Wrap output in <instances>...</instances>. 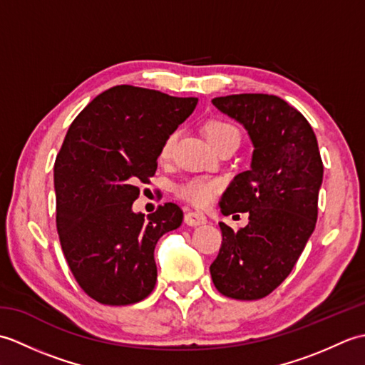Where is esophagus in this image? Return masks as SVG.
<instances>
[{
    "label": "esophagus",
    "mask_w": 365,
    "mask_h": 365,
    "mask_svg": "<svg viewBox=\"0 0 365 365\" xmlns=\"http://www.w3.org/2000/svg\"><path fill=\"white\" fill-rule=\"evenodd\" d=\"M185 222H187L188 226H200V224L207 222V218L205 215L200 212H188L185 215Z\"/></svg>",
    "instance_id": "obj_1"
}]
</instances>
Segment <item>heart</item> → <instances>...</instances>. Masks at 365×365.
I'll use <instances>...</instances> for the list:
<instances>
[{"label": "heart", "mask_w": 365, "mask_h": 365, "mask_svg": "<svg viewBox=\"0 0 365 365\" xmlns=\"http://www.w3.org/2000/svg\"><path fill=\"white\" fill-rule=\"evenodd\" d=\"M205 136L215 149L226 145L229 143L240 144V131L230 122L222 119H210L204 125ZM177 133H169L160 147V158L168 160L173 153ZM220 190V182L210 180V178H190L177 187V195L182 199L188 200L192 205L202 207L210 202L213 195Z\"/></svg>", "instance_id": "obj_1"}]
</instances>
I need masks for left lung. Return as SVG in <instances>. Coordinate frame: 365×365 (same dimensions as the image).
Here are the masks:
<instances>
[{
  "mask_svg": "<svg viewBox=\"0 0 365 365\" xmlns=\"http://www.w3.org/2000/svg\"><path fill=\"white\" fill-rule=\"evenodd\" d=\"M212 103L246 128L254 152L221 197L224 216L250 212L240 230L220 222L222 243L210 265L220 293L260 299L281 285L312 235L323 163L311 123L285 100L268 94L216 97Z\"/></svg>",
  "mask_w": 365,
  "mask_h": 365,
  "instance_id": "obj_1",
  "label": "left lung"
}]
</instances>
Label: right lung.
Segmentation results:
<instances>
[{
	"label": "right lung",
	"instance_id": "right-lung-1",
	"mask_svg": "<svg viewBox=\"0 0 365 365\" xmlns=\"http://www.w3.org/2000/svg\"><path fill=\"white\" fill-rule=\"evenodd\" d=\"M196 97L120 84L97 96L68 127L54 161L56 227L66 260L84 293L127 306L157 282L153 251L183 221L168 202L145 218L131 210L157 170L160 147L195 111Z\"/></svg>",
	"mask_w": 365,
	"mask_h": 365
}]
</instances>
